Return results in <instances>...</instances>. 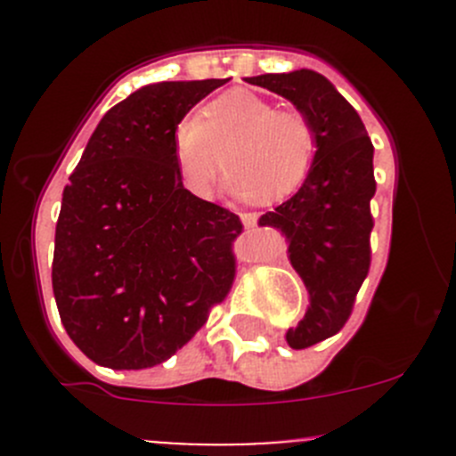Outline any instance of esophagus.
Instances as JSON below:
<instances>
[{"label": "esophagus", "instance_id": "1", "mask_svg": "<svg viewBox=\"0 0 456 456\" xmlns=\"http://www.w3.org/2000/svg\"><path fill=\"white\" fill-rule=\"evenodd\" d=\"M240 220L245 227H256L257 214H254V211H247V214H240Z\"/></svg>", "mask_w": 456, "mask_h": 456}]
</instances>
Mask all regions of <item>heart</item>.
I'll list each match as a JSON object with an SVG mask.
<instances>
[{"label": "heart", "instance_id": "1", "mask_svg": "<svg viewBox=\"0 0 456 456\" xmlns=\"http://www.w3.org/2000/svg\"><path fill=\"white\" fill-rule=\"evenodd\" d=\"M320 136L306 114L278 110L247 90L224 92L174 126L172 154L183 185L209 194L223 159L224 183L242 199L269 205L305 185Z\"/></svg>", "mask_w": 456, "mask_h": 456}]
</instances>
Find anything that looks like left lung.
<instances>
[{
	"mask_svg": "<svg viewBox=\"0 0 456 456\" xmlns=\"http://www.w3.org/2000/svg\"><path fill=\"white\" fill-rule=\"evenodd\" d=\"M291 101L320 136L317 163L287 202L266 211L262 227H275L289 242V260L309 291V309L289 346L300 351L338 333L351 317L355 296L370 269L372 142L360 114L314 70L247 77Z\"/></svg>",
	"mask_w": 456,
	"mask_h": 456,
	"instance_id": "left-lung-1",
	"label": "left lung"
}]
</instances>
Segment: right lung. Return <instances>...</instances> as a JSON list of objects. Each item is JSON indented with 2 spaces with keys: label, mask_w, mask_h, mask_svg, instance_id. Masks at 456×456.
Returning <instances> with one entry per match:
<instances>
[{
  "label": "right lung",
  "mask_w": 456,
  "mask_h": 456,
  "mask_svg": "<svg viewBox=\"0 0 456 456\" xmlns=\"http://www.w3.org/2000/svg\"><path fill=\"white\" fill-rule=\"evenodd\" d=\"M229 79L163 81L105 112L63 190L53 291L94 364L141 370L185 346L232 291L233 211L183 187L174 126Z\"/></svg>",
  "instance_id": "1"
}]
</instances>
